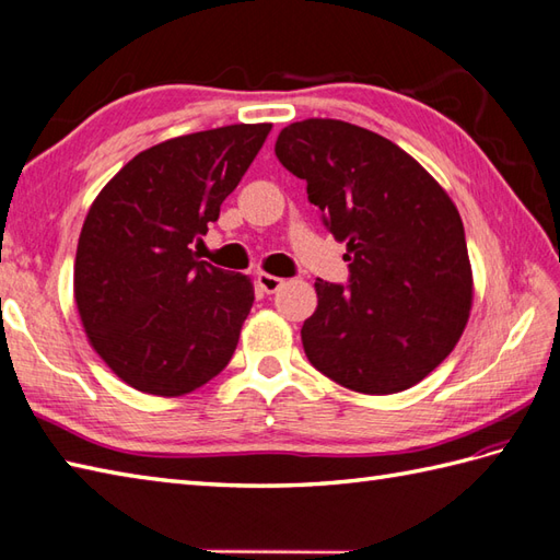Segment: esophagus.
Instances as JSON below:
<instances>
[{"label":"esophagus","mask_w":560,"mask_h":560,"mask_svg":"<svg viewBox=\"0 0 560 560\" xmlns=\"http://www.w3.org/2000/svg\"><path fill=\"white\" fill-rule=\"evenodd\" d=\"M257 283H259V289L265 291V293H273V291H279V289L283 287V279L273 277V273H265V271H261L259 277H257Z\"/></svg>","instance_id":"1"}]
</instances>
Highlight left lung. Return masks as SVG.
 <instances>
[{
	"label": "left lung",
	"instance_id": "8db88e82",
	"mask_svg": "<svg viewBox=\"0 0 560 560\" xmlns=\"http://www.w3.org/2000/svg\"><path fill=\"white\" fill-rule=\"evenodd\" d=\"M277 159L347 241L349 283L317 279L301 329L319 373L363 395H392L435 371L471 307V267L457 207L389 139L341 120L281 129Z\"/></svg>",
	"mask_w": 560,
	"mask_h": 560
}]
</instances>
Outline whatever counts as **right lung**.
<instances>
[{
  "instance_id": "1",
  "label": "right lung",
  "mask_w": 560,
  "mask_h": 560,
  "mask_svg": "<svg viewBox=\"0 0 560 560\" xmlns=\"http://www.w3.org/2000/svg\"><path fill=\"white\" fill-rule=\"evenodd\" d=\"M271 125L168 139L129 161L93 201L74 265L83 329L139 392L187 395L219 375L255 303L243 273L192 249L265 144Z\"/></svg>"
}]
</instances>
